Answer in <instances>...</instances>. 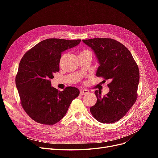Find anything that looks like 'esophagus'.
I'll return each mask as SVG.
<instances>
[{"label":"esophagus","instance_id":"obj_1","mask_svg":"<svg viewBox=\"0 0 158 158\" xmlns=\"http://www.w3.org/2000/svg\"><path fill=\"white\" fill-rule=\"evenodd\" d=\"M88 92H89L88 90H87V89H82V90H80V95H85V94H87Z\"/></svg>","mask_w":158,"mask_h":158}]
</instances>
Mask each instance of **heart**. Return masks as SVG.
<instances>
[{"label":"heart","instance_id":"b5f03b06","mask_svg":"<svg viewBox=\"0 0 158 158\" xmlns=\"http://www.w3.org/2000/svg\"><path fill=\"white\" fill-rule=\"evenodd\" d=\"M84 52H89V53H91V52H90L89 50H88V49H84V50H83L82 51L80 52V53H84Z\"/></svg>","mask_w":158,"mask_h":158}]
</instances>
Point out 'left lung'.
Here are the masks:
<instances>
[{"mask_svg":"<svg viewBox=\"0 0 158 158\" xmlns=\"http://www.w3.org/2000/svg\"><path fill=\"white\" fill-rule=\"evenodd\" d=\"M82 41L98 59L96 76L110 81L106 95L102 97L99 92H95L97 102L90 107V112L100 123H113L125 115L137 99L138 66L130 51L116 40L98 37Z\"/></svg>","mask_w":158,"mask_h":158,"instance_id":"1","label":"left lung"}]
</instances>
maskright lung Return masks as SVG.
I'll list each match as a JSON object with an SVG mask.
<instances>
[{"label":"right lung","instance_id":"obj_1","mask_svg":"<svg viewBox=\"0 0 158 158\" xmlns=\"http://www.w3.org/2000/svg\"><path fill=\"white\" fill-rule=\"evenodd\" d=\"M81 40L50 38L27 51L19 64L16 85L22 107L33 121L52 125L63 118L80 91L66 87L60 92L51 80L59 71L62 52L78 45Z\"/></svg>","mask_w":158,"mask_h":158}]
</instances>
